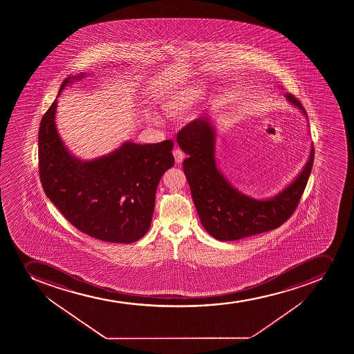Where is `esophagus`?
I'll use <instances>...</instances> for the list:
<instances>
[{
	"instance_id": "esophagus-1",
	"label": "esophagus",
	"mask_w": 354,
	"mask_h": 354,
	"mask_svg": "<svg viewBox=\"0 0 354 354\" xmlns=\"http://www.w3.org/2000/svg\"><path fill=\"white\" fill-rule=\"evenodd\" d=\"M173 156H174L175 162H176V164L183 162V159H185V153H183V151L180 150V149H174V150H173Z\"/></svg>"
}]
</instances>
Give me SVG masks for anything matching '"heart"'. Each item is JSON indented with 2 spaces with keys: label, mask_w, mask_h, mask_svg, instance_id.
Wrapping results in <instances>:
<instances>
[{
  "label": "heart",
  "mask_w": 354,
  "mask_h": 354,
  "mask_svg": "<svg viewBox=\"0 0 354 354\" xmlns=\"http://www.w3.org/2000/svg\"><path fill=\"white\" fill-rule=\"evenodd\" d=\"M203 95L201 86H192L181 91L175 92L162 102L164 112L171 118H178L189 111L190 107Z\"/></svg>",
  "instance_id": "obj_1"
}]
</instances>
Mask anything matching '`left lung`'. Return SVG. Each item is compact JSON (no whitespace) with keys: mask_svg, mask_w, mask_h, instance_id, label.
<instances>
[{"mask_svg":"<svg viewBox=\"0 0 354 354\" xmlns=\"http://www.w3.org/2000/svg\"><path fill=\"white\" fill-rule=\"evenodd\" d=\"M286 98L307 115L292 93ZM179 147L189 157L183 171L201 223L207 233L221 241L259 234L279 227L297 210L312 171L315 151L295 181L271 200L257 201L239 193L218 171L214 160V131L207 118H200L180 130Z\"/></svg>","mask_w":354,"mask_h":354,"instance_id":"obj_1","label":"left lung"}]
</instances>
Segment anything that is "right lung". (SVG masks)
Here are the masks:
<instances>
[{"instance_id":"obj_1","label":"right lung","mask_w":354,"mask_h":354,"mask_svg":"<svg viewBox=\"0 0 354 354\" xmlns=\"http://www.w3.org/2000/svg\"><path fill=\"white\" fill-rule=\"evenodd\" d=\"M71 78L64 80L59 95ZM56 104L55 99L39 128V174L46 196L73 226L92 238L118 243L143 238L150 228L158 183L174 165V143L127 142L105 157L78 160L56 130Z\"/></svg>"}]
</instances>
